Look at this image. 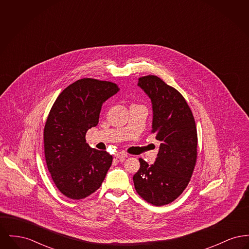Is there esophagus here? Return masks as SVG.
Masks as SVG:
<instances>
[{
  "label": "esophagus",
  "instance_id": "1",
  "mask_svg": "<svg viewBox=\"0 0 249 249\" xmlns=\"http://www.w3.org/2000/svg\"><path fill=\"white\" fill-rule=\"evenodd\" d=\"M115 157L118 158V159H120V160H124L125 158L128 157V155L124 153V152H118L117 154H115Z\"/></svg>",
  "mask_w": 249,
  "mask_h": 249
}]
</instances>
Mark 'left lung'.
Segmentation results:
<instances>
[{"label":"left lung","instance_id":"obj_1","mask_svg":"<svg viewBox=\"0 0 249 249\" xmlns=\"http://www.w3.org/2000/svg\"><path fill=\"white\" fill-rule=\"evenodd\" d=\"M152 104V132L160 142L154 164L139 159L133 176L137 193L156 206L175 201L187 188L197 159L196 124L184 97L156 75L139 78Z\"/></svg>","mask_w":249,"mask_h":249}]
</instances>
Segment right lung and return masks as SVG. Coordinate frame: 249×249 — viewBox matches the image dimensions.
I'll list each match as a JSON object with an SVG mask.
<instances>
[{
	"label": "right lung",
	"instance_id": "add662e5",
	"mask_svg": "<svg viewBox=\"0 0 249 249\" xmlns=\"http://www.w3.org/2000/svg\"><path fill=\"white\" fill-rule=\"evenodd\" d=\"M116 84L82 78L58 96L45 130V157L58 190L72 200L98 190L112 164L107 151L89 147L86 133L97 126L103 104L119 92Z\"/></svg>",
	"mask_w": 249,
	"mask_h": 249
}]
</instances>
